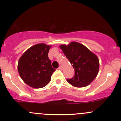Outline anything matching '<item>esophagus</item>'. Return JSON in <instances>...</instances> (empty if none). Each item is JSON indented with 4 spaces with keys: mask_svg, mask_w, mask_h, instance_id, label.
Segmentation results:
<instances>
[{
    "mask_svg": "<svg viewBox=\"0 0 121 121\" xmlns=\"http://www.w3.org/2000/svg\"><path fill=\"white\" fill-rule=\"evenodd\" d=\"M58 69H59V70H62V67L61 66H60L59 67V68H58Z\"/></svg>",
    "mask_w": 121,
    "mask_h": 121,
    "instance_id": "1",
    "label": "esophagus"
}]
</instances>
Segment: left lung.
<instances>
[{
	"label": "left lung",
	"mask_w": 121,
	"mask_h": 121,
	"mask_svg": "<svg viewBox=\"0 0 121 121\" xmlns=\"http://www.w3.org/2000/svg\"><path fill=\"white\" fill-rule=\"evenodd\" d=\"M59 47L74 69V76L67 79L68 82L77 87H85L91 84L99 71L98 57L83 44L76 41Z\"/></svg>",
	"instance_id": "8db88e82"
}]
</instances>
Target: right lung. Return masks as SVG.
Segmentation results:
<instances>
[{
	"label": "right lung",
	"mask_w": 121,
	"mask_h": 121,
	"mask_svg": "<svg viewBox=\"0 0 121 121\" xmlns=\"http://www.w3.org/2000/svg\"><path fill=\"white\" fill-rule=\"evenodd\" d=\"M51 45L40 43L23 54L18 62L17 70L23 81L34 88H42L51 81L53 68L48 53Z\"/></svg>",
	"instance_id": "add662e5"
}]
</instances>
